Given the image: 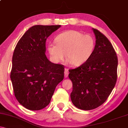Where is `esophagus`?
I'll return each instance as SVG.
<instances>
[{
	"label": "esophagus",
	"mask_w": 128,
	"mask_h": 128,
	"mask_svg": "<svg viewBox=\"0 0 128 128\" xmlns=\"http://www.w3.org/2000/svg\"><path fill=\"white\" fill-rule=\"evenodd\" d=\"M68 75V70L67 68L65 69V71H64V77L67 78Z\"/></svg>",
	"instance_id": "34e87169"
}]
</instances>
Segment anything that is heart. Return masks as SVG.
I'll return each instance as SVG.
<instances>
[{"label": "heart", "instance_id": "1", "mask_svg": "<svg viewBox=\"0 0 128 128\" xmlns=\"http://www.w3.org/2000/svg\"><path fill=\"white\" fill-rule=\"evenodd\" d=\"M54 43L47 46L50 59L60 63L66 59L72 66H81L89 59L95 46L94 40L91 36L84 35L75 30H68L56 36Z\"/></svg>", "mask_w": 128, "mask_h": 128}]
</instances>
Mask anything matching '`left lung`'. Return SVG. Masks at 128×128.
Here are the masks:
<instances>
[{"label": "left lung", "instance_id": "1", "mask_svg": "<svg viewBox=\"0 0 128 128\" xmlns=\"http://www.w3.org/2000/svg\"><path fill=\"white\" fill-rule=\"evenodd\" d=\"M96 45L89 59L81 66L69 70L73 83L70 94L76 107L91 110L102 105L112 92L117 78L118 59L112 45L98 29L92 28Z\"/></svg>", "mask_w": 128, "mask_h": 128}]
</instances>
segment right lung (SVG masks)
<instances>
[{
  "instance_id": "1",
  "label": "right lung",
  "mask_w": 128,
  "mask_h": 128,
  "mask_svg": "<svg viewBox=\"0 0 128 128\" xmlns=\"http://www.w3.org/2000/svg\"><path fill=\"white\" fill-rule=\"evenodd\" d=\"M60 27L32 26L14 49L10 74L13 90L18 102L29 110L48 106L56 86L64 79V66L51 62L45 54L47 38Z\"/></svg>"
}]
</instances>
